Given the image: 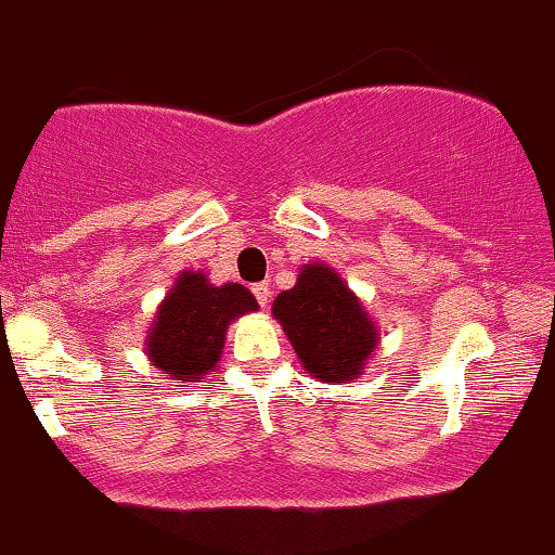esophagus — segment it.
I'll return each instance as SVG.
<instances>
[{
  "label": "esophagus",
  "instance_id": "34e87169",
  "mask_svg": "<svg viewBox=\"0 0 555 555\" xmlns=\"http://www.w3.org/2000/svg\"><path fill=\"white\" fill-rule=\"evenodd\" d=\"M251 291H254V296H257L259 306H262V309H267V304H270V298H272L270 285H267V283H257Z\"/></svg>",
  "mask_w": 555,
  "mask_h": 555
}]
</instances>
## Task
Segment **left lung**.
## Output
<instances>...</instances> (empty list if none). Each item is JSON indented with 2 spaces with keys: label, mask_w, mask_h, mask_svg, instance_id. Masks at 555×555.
<instances>
[{
  "label": "left lung",
  "mask_w": 555,
  "mask_h": 555,
  "mask_svg": "<svg viewBox=\"0 0 555 555\" xmlns=\"http://www.w3.org/2000/svg\"><path fill=\"white\" fill-rule=\"evenodd\" d=\"M306 374L319 382H353L379 345V327L340 272L324 262L304 264L296 285L272 301Z\"/></svg>",
  "instance_id": "left-lung-1"
}]
</instances>
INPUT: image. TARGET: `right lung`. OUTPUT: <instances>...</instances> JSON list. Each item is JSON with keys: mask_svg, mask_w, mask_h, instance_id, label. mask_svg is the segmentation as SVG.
I'll list each match as a JSON object with an SVG mask.
<instances>
[{"mask_svg": "<svg viewBox=\"0 0 555 555\" xmlns=\"http://www.w3.org/2000/svg\"><path fill=\"white\" fill-rule=\"evenodd\" d=\"M257 309L244 285H212L199 270L179 272L150 324L145 356L176 384L199 382L223 356L228 324Z\"/></svg>", "mask_w": 555, "mask_h": 555, "instance_id": "add662e5", "label": "right lung"}]
</instances>
